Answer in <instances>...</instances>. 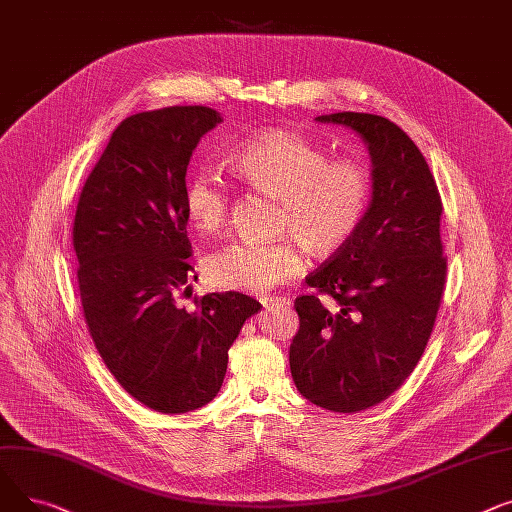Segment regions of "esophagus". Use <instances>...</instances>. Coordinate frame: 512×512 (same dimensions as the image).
Instances as JSON below:
<instances>
[{"mask_svg":"<svg viewBox=\"0 0 512 512\" xmlns=\"http://www.w3.org/2000/svg\"><path fill=\"white\" fill-rule=\"evenodd\" d=\"M260 302H262V306H264L266 310H273V308L279 306V304H283V306L289 304L285 297H264V299H260Z\"/></svg>","mask_w":512,"mask_h":512,"instance_id":"1","label":"esophagus"}]
</instances>
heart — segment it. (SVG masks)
Returning <instances> with one entry per match:
<instances>
[{"instance_id":"heart-1","label":"heart","mask_w":512,"mask_h":512,"mask_svg":"<svg viewBox=\"0 0 512 512\" xmlns=\"http://www.w3.org/2000/svg\"><path fill=\"white\" fill-rule=\"evenodd\" d=\"M229 167L246 182L281 200L273 244L239 239L206 256L210 283L223 289L266 293L304 270L302 246L316 258L341 252L362 229L372 179L355 161H330L324 148L295 132L268 130L248 138L229 155ZM229 186L213 167L186 179L184 206L198 233L219 231L229 217Z\"/></svg>"}]
</instances>
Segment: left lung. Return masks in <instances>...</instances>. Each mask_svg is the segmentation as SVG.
Returning a JSON list of instances; mask_svg holds the SVG:
<instances>
[{
  "label": "left lung",
  "instance_id": "obj_1",
  "mask_svg": "<svg viewBox=\"0 0 512 512\" xmlns=\"http://www.w3.org/2000/svg\"><path fill=\"white\" fill-rule=\"evenodd\" d=\"M316 122L364 138L372 202L357 235L306 279L316 293L295 299L289 366L304 399L357 413L395 393L432 335L446 281L442 200L424 155L386 117L343 111ZM320 294L338 308L328 311Z\"/></svg>",
  "mask_w": 512,
  "mask_h": 512
}]
</instances>
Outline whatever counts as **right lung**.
<instances>
[{
  "label": "right lung",
  "instance_id": "add662e5",
  "mask_svg": "<svg viewBox=\"0 0 512 512\" xmlns=\"http://www.w3.org/2000/svg\"><path fill=\"white\" fill-rule=\"evenodd\" d=\"M221 122L202 105L126 117L76 206L72 242L88 333L126 393L167 415L217 397L229 347L262 308L237 291L208 293L192 312L175 302L196 279L184 206L188 163Z\"/></svg>",
  "mask_w": 512,
  "mask_h": 512
}]
</instances>
